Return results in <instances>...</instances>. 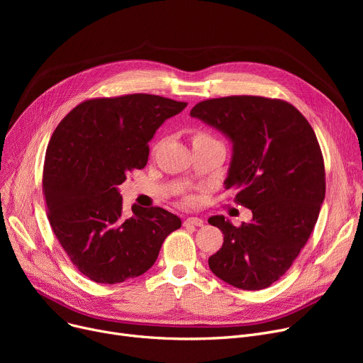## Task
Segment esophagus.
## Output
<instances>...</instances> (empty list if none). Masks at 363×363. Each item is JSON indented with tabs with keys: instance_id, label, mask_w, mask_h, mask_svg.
Wrapping results in <instances>:
<instances>
[{
	"instance_id": "esophagus-1",
	"label": "esophagus",
	"mask_w": 363,
	"mask_h": 363,
	"mask_svg": "<svg viewBox=\"0 0 363 363\" xmlns=\"http://www.w3.org/2000/svg\"><path fill=\"white\" fill-rule=\"evenodd\" d=\"M184 225H194V226H201L203 220L200 218H186L184 220Z\"/></svg>"
}]
</instances>
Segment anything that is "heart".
<instances>
[{"instance_id": "obj_1", "label": "heart", "mask_w": 363, "mask_h": 363, "mask_svg": "<svg viewBox=\"0 0 363 363\" xmlns=\"http://www.w3.org/2000/svg\"><path fill=\"white\" fill-rule=\"evenodd\" d=\"M207 140H213L208 133H206L204 130H194L191 133V143L196 144V143H201V141H207Z\"/></svg>"}]
</instances>
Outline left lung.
<instances>
[{
  "label": "left lung",
  "instance_id": "obj_1",
  "mask_svg": "<svg viewBox=\"0 0 363 363\" xmlns=\"http://www.w3.org/2000/svg\"><path fill=\"white\" fill-rule=\"evenodd\" d=\"M189 114L231 140L225 188L235 189L234 201L253 213L241 226L223 216L208 219L223 234L208 268L241 290L269 287L308 242L325 199V166L315 132L293 104L257 95L204 100Z\"/></svg>",
  "mask_w": 363,
  "mask_h": 363
}]
</instances>
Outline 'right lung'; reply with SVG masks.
<instances>
[{
    "label": "right lung",
    "mask_w": 363,
    "mask_h": 363,
    "mask_svg": "<svg viewBox=\"0 0 363 363\" xmlns=\"http://www.w3.org/2000/svg\"><path fill=\"white\" fill-rule=\"evenodd\" d=\"M186 107L151 94L91 99L76 106L48 143L43 191L52 233L81 274L118 284L147 272L181 219L162 207L123 215L118 185L148 160L159 126Z\"/></svg>",
    "instance_id": "add662e5"
}]
</instances>
